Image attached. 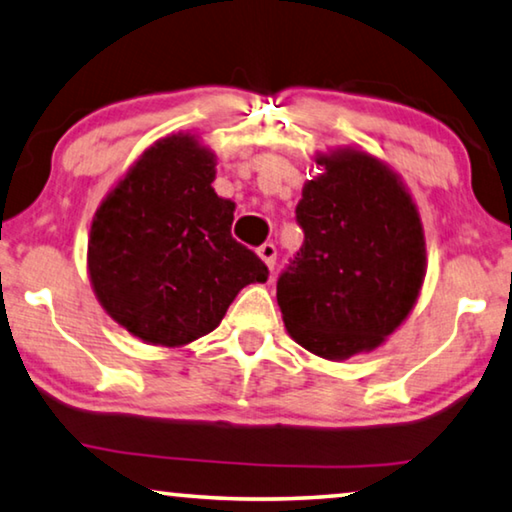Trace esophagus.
<instances>
[{"instance_id":"34e87169","label":"esophagus","mask_w":512,"mask_h":512,"mask_svg":"<svg viewBox=\"0 0 512 512\" xmlns=\"http://www.w3.org/2000/svg\"><path fill=\"white\" fill-rule=\"evenodd\" d=\"M257 255L262 257V262L273 271V266H276V257H278L276 246H273V243H262V246L257 248Z\"/></svg>"}]
</instances>
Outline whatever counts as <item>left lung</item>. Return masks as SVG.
<instances>
[{
    "label": "left lung",
    "instance_id": "obj_1",
    "mask_svg": "<svg viewBox=\"0 0 512 512\" xmlns=\"http://www.w3.org/2000/svg\"><path fill=\"white\" fill-rule=\"evenodd\" d=\"M303 186V246L278 278V305L308 352H372L407 319L425 278L421 216L398 174L356 149L319 154Z\"/></svg>",
    "mask_w": 512,
    "mask_h": 512
}]
</instances>
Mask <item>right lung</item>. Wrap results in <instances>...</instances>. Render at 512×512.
I'll list each match as a JSON object with an SVG mask.
<instances>
[{"instance_id": "add662e5", "label": "right lung", "mask_w": 512, "mask_h": 512, "mask_svg": "<svg viewBox=\"0 0 512 512\" xmlns=\"http://www.w3.org/2000/svg\"><path fill=\"white\" fill-rule=\"evenodd\" d=\"M216 156L195 135L158 140L98 207L87 269L96 299L149 345L181 347L223 322L269 269L232 239L234 202L211 188Z\"/></svg>"}]
</instances>
